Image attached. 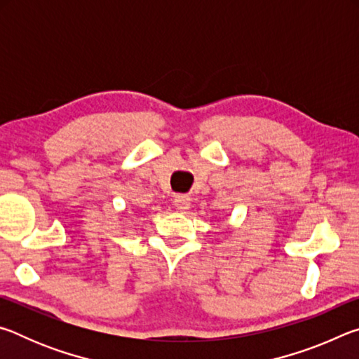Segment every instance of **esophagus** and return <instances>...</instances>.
Returning a JSON list of instances; mask_svg holds the SVG:
<instances>
[{
  "instance_id": "34e87169",
  "label": "esophagus",
  "mask_w": 359,
  "mask_h": 359,
  "mask_svg": "<svg viewBox=\"0 0 359 359\" xmlns=\"http://www.w3.org/2000/svg\"><path fill=\"white\" fill-rule=\"evenodd\" d=\"M190 204H191V199L188 198L187 194H177V196L174 198V205L179 212H185L190 209Z\"/></svg>"
}]
</instances>
